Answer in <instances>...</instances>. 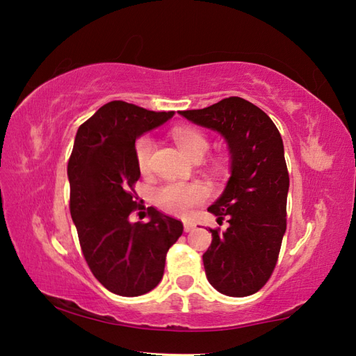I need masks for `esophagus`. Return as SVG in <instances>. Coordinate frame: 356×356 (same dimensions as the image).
Instances as JSON below:
<instances>
[{
	"label": "esophagus",
	"mask_w": 356,
	"mask_h": 356,
	"mask_svg": "<svg viewBox=\"0 0 356 356\" xmlns=\"http://www.w3.org/2000/svg\"><path fill=\"white\" fill-rule=\"evenodd\" d=\"M194 223L193 222H188V220H185L184 222V229H185V232H190V231H193L194 229Z\"/></svg>",
	"instance_id": "esophagus-1"
}]
</instances>
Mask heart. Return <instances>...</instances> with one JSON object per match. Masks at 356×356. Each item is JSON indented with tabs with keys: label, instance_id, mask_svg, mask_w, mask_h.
<instances>
[{
	"label": "heart",
	"instance_id": "b5f03b06",
	"mask_svg": "<svg viewBox=\"0 0 356 356\" xmlns=\"http://www.w3.org/2000/svg\"><path fill=\"white\" fill-rule=\"evenodd\" d=\"M172 138L179 148L191 159L205 154L209 147L207 136L191 127H176L172 130ZM154 151V140L151 136H142L136 142L134 156L140 171H147L151 163V156ZM208 197V190L199 182H170L159 186L154 191V203L165 213L174 216H188L194 207H197Z\"/></svg>",
	"mask_w": 356,
	"mask_h": 356
}]
</instances>
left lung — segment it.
<instances>
[{"label": "left lung", "instance_id": "8db88e82", "mask_svg": "<svg viewBox=\"0 0 356 356\" xmlns=\"http://www.w3.org/2000/svg\"><path fill=\"white\" fill-rule=\"evenodd\" d=\"M179 115L217 131L229 151L231 176L208 208L229 226L209 229L213 241L203 254L208 282L229 297L252 295L274 270L286 232L289 174L282 136L266 113L237 96Z\"/></svg>", "mask_w": 356, "mask_h": 356}]
</instances>
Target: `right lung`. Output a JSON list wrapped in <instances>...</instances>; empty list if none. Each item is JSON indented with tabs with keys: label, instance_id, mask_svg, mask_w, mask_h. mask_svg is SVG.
Returning <instances> with one entry per match:
<instances>
[{
	"label": "right lung",
	"instance_id": "obj_1",
	"mask_svg": "<svg viewBox=\"0 0 356 356\" xmlns=\"http://www.w3.org/2000/svg\"><path fill=\"white\" fill-rule=\"evenodd\" d=\"M174 111H151L124 101L97 110L78 128L67 166L70 214L82 254L99 283L116 295L138 297L161 282L168 249L184 225L148 208L147 223L130 222L138 209L134 184L140 177L134 147Z\"/></svg>",
	"mask_w": 356,
	"mask_h": 356
}]
</instances>
